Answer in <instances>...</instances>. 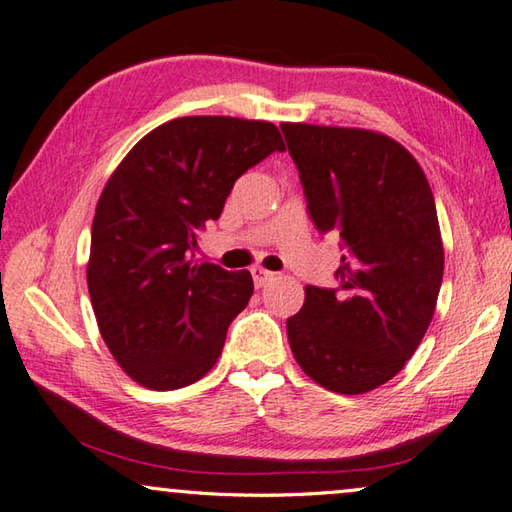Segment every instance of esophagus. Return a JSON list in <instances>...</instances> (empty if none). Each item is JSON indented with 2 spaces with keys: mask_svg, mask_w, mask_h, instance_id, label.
Returning <instances> with one entry per match:
<instances>
[{
  "mask_svg": "<svg viewBox=\"0 0 512 512\" xmlns=\"http://www.w3.org/2000/svg\"><path fill=\"white\" fill-rule=\"evenodd\" d=\"M250 273H253V282H255V286L257 288H262V286H266L268 282H271L273 280V277H275V273H271V271H266V268H262V266H255L253 268V271H250Z\"/></svg>",
  "mask_w": 512,
  "mask_h": 512,
  "instance_id": "esophagus-1",
  "label": "esophagus"
}]
</instances>
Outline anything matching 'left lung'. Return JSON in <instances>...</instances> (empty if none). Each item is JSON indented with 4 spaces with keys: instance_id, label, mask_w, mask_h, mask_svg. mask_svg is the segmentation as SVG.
I'll return each instance as SVG.
<instances>
[{
    "instance_id": "obj_1",
    "label": "left lung",
    "mask_w": 512,
    "mask_h": 512,
    "mask_svg": "<svg viewBox=\"0 0 512 512\" xmlns=\"http://www.w3.org/2000/svg\"><path fill=\"white\" fill-rule=\"evenodd\" d=\"M320 232H336V288H304L286 320L297 365L336 394L385 385L421 345L443 280L432 188L414 156L358 127L282 123Z\"/></svg>"
}]
</instances>
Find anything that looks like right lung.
Wrapping results in <instances>:
<instances>
[{"label": "right lung", "instance_id": "obj_1", "mask_svg": "<svg viewBox=\"0 0 512 512\" xmlns=\"http://www.w3.org/2000/svg\"><path fill=\"white\" fill-rule=\"evenodd\" d=\"M275 150L282 134L266 120L183 116L143 136L109 176L87 284L102 340L138 385L170 392L215 367L253 277L199 264L192 250L239 176Z\"/></svg>", "mask_w": 512, "mask_h": 512}]
</instances>
